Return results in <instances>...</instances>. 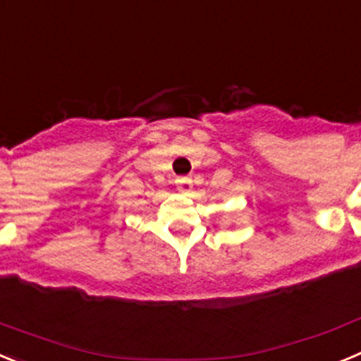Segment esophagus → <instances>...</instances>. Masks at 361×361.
<instances>
[{
	"label": "esophagus",
	"mask_w": 361,
	"mask_h": 361,
	"mask_svg": "<svg viewBox=\"0 0 361 361\" xmlns=\"http://www.w3.org/2000/svg\"><path fill=\"white\" fill-rule=\"evenodd\" d=\"M176 187L180 192H188L192 188V180L190 178H176Z\"/></svg>",
	"instance_id": "1"
}]
</instances>
